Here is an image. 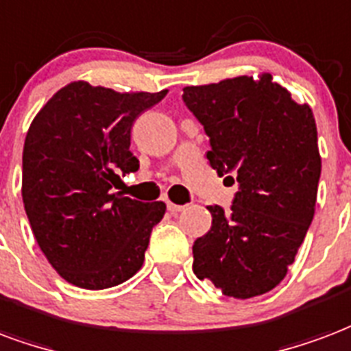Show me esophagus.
<instances>
[{
	"mask_svg": "<svg viewBox=\"0 0 351 351\" xmlns=\"http://www.w3.org/2000/svg\"><path fill=\"white\" fill-rule=\"evenodd\" d=\"M167 210L169 212H173V214H176V212H182V210H186V204H175V202L167 201Z\"/></svg>",
	"mask_w": 351,
	"mask_h": 351,
	"instance_id": "esophagus-1",
	"label": "esophagus"
}]
</instances>
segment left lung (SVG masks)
Returning <instances> with one entry per match:
<instances>
[{
	"instance_id": "obj_1",
	"label": "left lung",
	"mask_w": 351,
	"mask_h": 351,
	"mask_svg": "<svg viewBox=\"0 0 351 351\" xmlns=\"http://www.w3.org/2000/svg\"><path fill=\"white\" fill-rule=\"evenodd\" d=\"M182 100L210 137L217 175L238 182L230 210L208 206L193 274L228 298L266 294L285 279L313 223L322 160L307 104L269 74L186 87Z\"/></svg>"
}]
</instances>
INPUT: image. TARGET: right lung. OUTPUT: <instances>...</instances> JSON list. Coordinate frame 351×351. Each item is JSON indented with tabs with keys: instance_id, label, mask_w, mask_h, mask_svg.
<instances>
[{
	"instance_id": "add662e5",
	"label": "right lung",
	"mask_w": 351,
	"mask_h": 351,
	"mask_svg": "<svg viewBox=\"0 0 351 351\" xmlns=\"http://www.w3.org/2000/svg\"><path fill=\"white\" fill-rule=\"evenodd\" d=\"M160 93H117L74 82L38 111L22 156L23 208L38 247L64 281L87 290L121 285L143 266L163 202L117 191L139 160L132 124Z\"/></svg>"
}]
</instances>
